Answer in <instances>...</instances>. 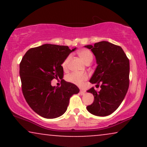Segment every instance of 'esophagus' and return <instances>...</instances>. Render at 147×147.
<instances>
[{"label":"esophagus","mask_w":147,"mask_h":147,"mask_svg":"<svg viewBox=\"0 0 147 147\" xmlns=\"http://www.w3.org/2000/svg\"><path fill=\"white\" fill-rule=\"evenodd\" d=\"M80 94H81V95H84V94H85V91L83 90H80Z\"/></svg>","instance_id":"1"}]
</instances>
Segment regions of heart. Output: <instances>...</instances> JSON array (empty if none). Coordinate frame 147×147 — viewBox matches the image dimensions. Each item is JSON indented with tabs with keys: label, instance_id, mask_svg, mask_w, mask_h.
<instances>
[{
	"label": "heart",
	"instance_id": "1",
	"mask_svg": "<svg viewBox=\"0 0 147 147\" xmlns=\"http://www.w3.org/2000/svg\"><path fill=\"white\" fill-rule=\"evenodd\" d=\"M77 55L80 57L82 59L86 64L88 63H90L93 59V55L92 53L88 49H81L77 51ZM70 60V57H68L62 63V68L64 70L67 68L68 67V63ZM88 76L85 73H78V72H73L69 75L67 77V79L69 82H72V83L77 84V85H81L86 79H87Z\"/></svg>",
	"mask_w": 147,
	"mask_h": 147
}]
</instances>
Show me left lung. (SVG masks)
I'll use <instances>...</instances> for the list:
<instances>
[{
  "label": "left lung",
  "instance_id": "8db88e82",
  "mask_svg": "<svg viewBox=\"0 0 147 147\" xmlns=\"http://www.w3.org/2000/svg\"><path fill=\"white\" fill-rule=\"evenodd\" d=\"M95 55L97 66L90 79L92 84L101 83L97 92L93 87L88 92L94 95V101L86 109L97 116H107L119 107L129 86V60L120 46L108 41L85 45Z\"/></svg>",
  "mask_w": 147,
  "mask_h": 147
}]
</instances>
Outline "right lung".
Instances as JSON below:
<instances>
[{
	"label": "right lung",
	"mask_w": 147,
	"mask_h": 147,
	"mask_svg": "<svg viewBox=\"0 0 147 147\" xmlns=\"http://www.w3.org/2000/svg\"><path fill=\"white\" fill-rule=\"evenodd\" d=\"M75 48L44 44L30 49L20 63L22 91L28 105L41 117L53 119L67 110L69 99L79 92L75 84L62 79V86L52 87L53 78L63 77L61 65Z\"/></svg>",
	"instance_id": "1"
}]
</instances>
